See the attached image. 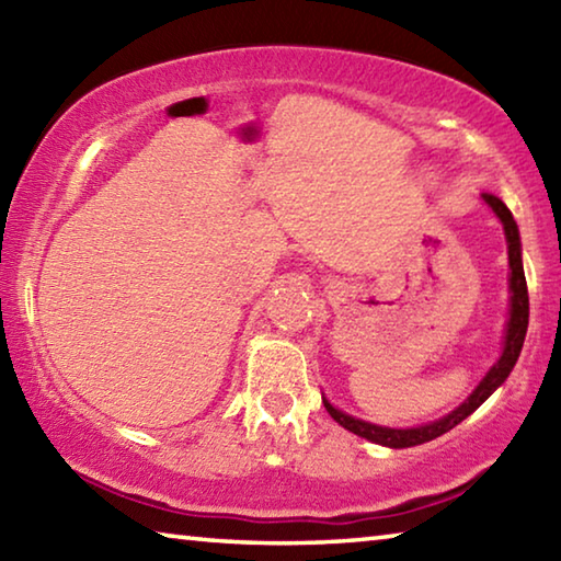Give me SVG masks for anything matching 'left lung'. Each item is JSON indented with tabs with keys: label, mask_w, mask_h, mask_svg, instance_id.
Returning <instances> with one entry per match:
<instances>
[{
	"label": "left lung",
	"mask_w": 561,
	"mask_h": 561,
	"mask_svg": "<svg viewBox=\"0 0 561 561\" xmlns=\"http://www.w3.org/2000/svg\"><path fill=\"white\" fill-rule=\"evenodd\" d=\"M482 203H485L492 213H495L497 220L502 222V230H505L507 240V260H510V311H507V324H505V336H502V354L490 366V371L482 376V381L474 386V391L465 398V401L453 408L448 415L438 417V421L413 425V428H388V425H376L368 421H360V417L348 415L329 401V398L321 393V401H324L329 415L346 428L348 433L358 435V438H366L376 445H386V448H413V445H423L428 440L440 438L443 433L453 431L455 425L462 423L465 417L472 415L478 408L488 401V398L497 391V388L507 381L512 368H515L522 344H525L527 336V324H529V294H527V279H525V267H522V242H519V227L512 217L510 207L500 201L495 195L482 193Z\"/></svg>",
	"instance_id": "8db88e82"
}]
</instances>
